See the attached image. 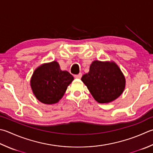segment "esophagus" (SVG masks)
<instances>
[{
  "mask_svg": "<svg viewBox=\"0 0 153 153\" xmlns=\"http://www.w3.org/2000/svg\"><path fill=\"white\" fill-rule=\"evenodd\" d=\"M81 77H82V74L81 73H79V74H75V75H74V78H76V79H80Z\"/></svg>",
  "mask_w": 153,
  "mask_h": 153,
  "instance_id": "1",
  "label": "esophagus"
}]
</instances>
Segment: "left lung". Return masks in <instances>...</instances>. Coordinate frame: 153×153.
I'll return each instance as SVG.
<instances>
[{
	"mask_svg": "<svg viewBox=\"0 0 153 153\" xmlns=\"http://www.w3.org/2000/svg\"><path fill=\"white\" fill-rule=\"evenodd\" d=\"M94 99L99 103H108L120 96L125 88V78L114 62L94 60L88 73L82 76Z\"/></svg>",
	"mask_w": 153,
	"mask_h": 153,
	"instance_id": "8db88e82",
	"label": "left lung"
}]
</instances>
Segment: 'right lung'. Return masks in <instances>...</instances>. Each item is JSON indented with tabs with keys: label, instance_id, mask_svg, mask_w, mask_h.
<instances>
[{
	"label": "right lung",
	"instance_id": "add662e5",
	"mask_svg": "<svg viewBox=\"0 0 153 153\" xmlns=\"http://www.w3.org/2000/svg\"><path fill=\"white\" fill-rule=\"evenodd\" d=\"M74 77L67 71H61L56 61L45 63L34 71L30 79L33 94L40 102L47 105L58 102Z\"/></svg>",
	"mask_w": 153,
	"mask_h": 153
}]
</instances>
